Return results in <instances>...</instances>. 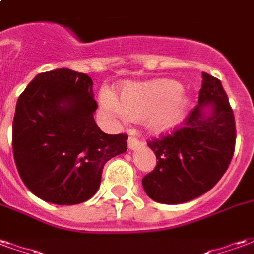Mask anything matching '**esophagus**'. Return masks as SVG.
Listing matches in <instances>:
<instances>
[{
    "label": "esophagus",
    "mask_w": 254,
    "mask_h": 254,
    "mask_svg": "<svg viewBox=\"0 0 254 254\" xmlns=\"http://www.w3.org/2000/svg\"><path fill=\"white\" fill-rule=\"evenodd\" d=\"M127 145H129V148L130 149H136L137 147H141V145H144V143L143 141H140L138 138L130 136V137H129V140H127Z\"/></svg>",
    "instance_id": "obj_1"
}]
</instances>
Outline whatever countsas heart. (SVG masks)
Instances as JSON below:
<instances>
[{"mask_svg": "<svg viewBox=\"0 0 254 254\" xmlns=\"http://www.w3.org/2000/svg\"><path fill=\"white\" fill-rule=\"evenodd\" d=\"M99 102L107 118L122 122L143 118L145 129L155 134L178 127L189 107L181 84L166 78L127 84L121 89V98L114 89L102 87Z\"/></svg>", "mask_w": 254, "mask_h": 254, "instance_id": "heart-1", "label": "heart"}]
</instances>
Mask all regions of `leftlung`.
I'll use <instances>...</instances> for the list:
<instances>
[{"label": "left lung", "mask_w": 254, "mask_h": 254, "mask_svg": "<svg viewBox=\"0 0 254 254\" xmlns=\"http://www.w3.org/2000/svg\"><path fill=\"white\" fill-rule=\"evenodd\" d=\"M148 147L156 155V167L143 178V188L154 201L182 204L212 189L235 148L234 114L220 80L202 72L198 105L184 127Z\"/></svg>", "instance_id": "1"}]
</instances>
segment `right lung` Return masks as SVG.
Listing matches in <instances>:
<instances>
[{"mask_svg": "<svg viewBox=\"0 0 254 254\" xmlns=\"http://www.w3.org/2000/svg\"><path fill=\"white\" fill-rule=\"evenodd\" d=\"M92 78L66 67L39 73L20 95L13 118V156L35 196L58 205L87 201L103 166L127 152V134H106L94 120Z\"/></svg>", "mask_w": 254, "mask_h": 254, "instance_id": "1", "label": "right lung"}]
</instances>
